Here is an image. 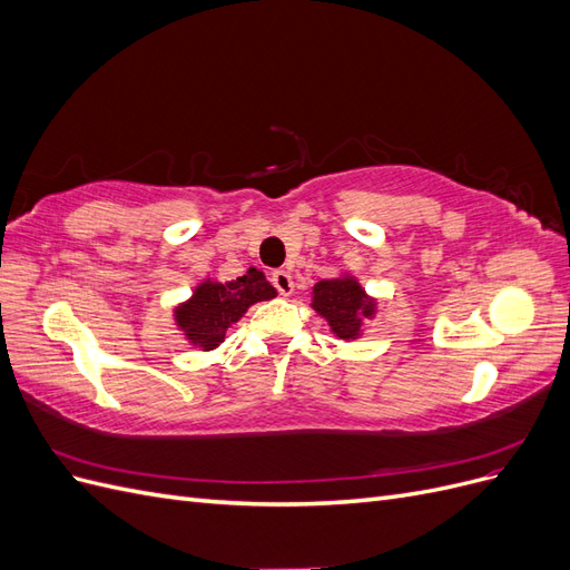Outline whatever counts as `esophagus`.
Segmentation results:
<instances>
[{
	"mask_svg": "<svg viewBox=\"0 0 570 570\" xmlns=\"http://www.w3.org/2000/svg\"><path fill=\"white\" fill-rule=\"evenodd\" d=\"M271 283H273L275 289L281 292L283 297H289L292 289H295V283H292V275H289L287 271H275V273L271 275Z\"/></svg>",
	"mask_w": 570,
	"mask_h": 570,
	"instance_id": "obj_1",
	"label": "esophagus"
}]
</instances>
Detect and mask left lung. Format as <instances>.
<instances>
[{
    "instance_id": "8db88e82",
    "label": "left lung",
    "mask_w": 570,
    "mask_h": 570,
    "mask_svg": "<svg viewBox=\"0 0 570 570\" xmlns=\"http://www.w3.org/2000/svg\"><path fill=\"white\" fill-rule=\"evenodd\" d=\"M312 306L340 340H356L364 327V318H373L375 314V302L352 275L316 283Z\"/></svg>"
}]
</instances>
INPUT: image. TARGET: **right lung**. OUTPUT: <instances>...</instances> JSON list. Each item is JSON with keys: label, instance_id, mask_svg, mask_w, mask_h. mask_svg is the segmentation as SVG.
Instances as JSON below:
<instances>
[{"label": "right lung", "instance_id": "1", "mask_svg": "<svg viewBox=\"0 0 570 570\" xmlns=\"http://www.w3.org/2000/svg\"><path fill=\"white\" fill-rule=\"evenodd\" d=\"M273 297L275 287L266 281V275L262 271L249 268L243 278L230 283H199L193 297L176 306L174 316L187 342L209 352L218 347L223 337H226L228 327L243 318L252 304Z\"/></svg>", "mask_w": 570, "mask_h": 570}]
</instances>
